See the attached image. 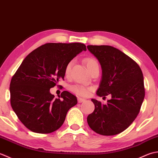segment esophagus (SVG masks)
Listing matches in <instances>:
<instances>
[{
	"label": "esophagus",
	"instance_id": "1",
	"mask_svg": "<svg viewBox=\"0 0 158 158\" xmlns=\"http://www.w3.org/2000/svg\"><path fill=\"white\" fill-rule=\"evenodd\" d=\"M85 99L80 98H78V103H82V102H85Z\"/></svg>",
	"mask_w": 158,
	"mask_h": 158
}]
</instances>
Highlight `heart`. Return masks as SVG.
I'll return each mask as SVG.
<instances>
[{"mask_svg":"<svg viewBox=\"0 0 158 158\" xmlns=\"http://www.w3.org/2000/svg\"><path fill=\"white\" fill-rule=\"evenodd\" d=\"M85 63L89 71L91 70V69L93 67H95V65H98L97 60L94 59H93V58H88V59H86L85 60ZM72 64H73V60L69 61V62L67 64V65L65 67V73L67 75L69 74L70 73ZM70 89L72 90L73 93H75L76 94L80 96H83V97H86V96L89 95L90 93H91V91L93 90L92 87H90V86L80 85H72L70 87Z\"/></svg>","mask_w":158,"mask_h":158,"instance_id":"obj_1","label":"heart"}]
</instances>
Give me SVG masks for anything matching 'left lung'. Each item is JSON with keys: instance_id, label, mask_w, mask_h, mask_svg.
Listing matches in <instances>:
<instances>
[{"instance_id": "1", "label": "left lung", "mask_w": 158, "mask_h": 158, "mask_svg": "<svg viewBox=\"0 0 158 158\" xmlns=\"http://www.w3.org/2000/svg\"><path fill=\"white\" fill-rule=\"evenodd\" d=\"M100 63L102 80L97 95H111L107 104L92 99L95 110L87 123L96 133L104 136L118 134L136 118L144 100L143 74L139 65L121 50L110 46H87Z\"/></svg>"}]
</instances>
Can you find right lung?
I'll return each instance as SVG.
<instances>
[{
    "instance_id": "1",
    "label": "right lung",
    "mask_w": 158,
    "mask_h": 158,
    "mask_svg": "<svg viewBox=\"0 0 158 158\" xmlns=\"http://www.w3.org/2000/svg\"><path fill=\"white\" fill-rule=\"evenodd\" d=\"M83 50L86 48L81 43H48L22 61L11 80L10 101L13 110L28 130L49 134L63 124L67 112L77 104V98L64 91L62 99H54L50 89L63 80L67 64Z\"/></svg>"
}]
</instances>
